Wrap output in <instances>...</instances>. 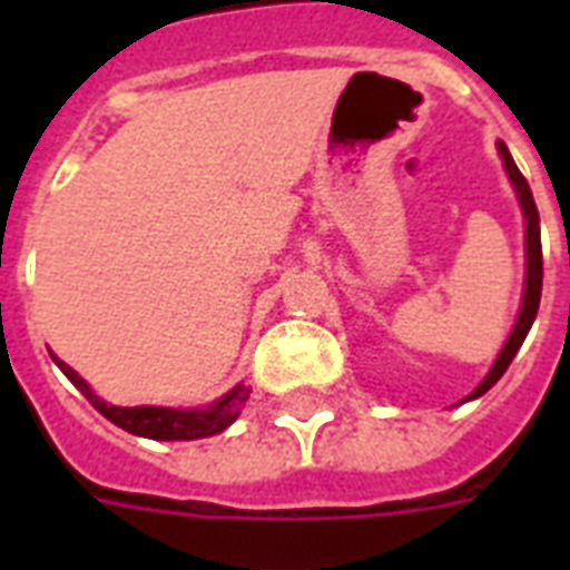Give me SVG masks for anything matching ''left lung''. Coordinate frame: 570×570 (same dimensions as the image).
I'll return each mask as SVG.
<instances>
[{
    "label": "left lung",
    "instance_id": "1",
    "mask_svg": "<svg viewBox=\"0 0 570 570\" xmlns=\"http://www.w3.org/2000/svg\"><path fill=\"white\" fill-rule=\"evenodd\" d=\"M497 150H500V159H503L505 177L512 183L514 195H518V204H521L523 213V245H527V277H523V298H521V313H518V320H514V328L505 340V346L500 348V355L491 364L488 375L476 384L473 393L461 399V402H470V399H479L482 393L494 387L497 381L503 379V373L512 364V357L518 355V348L523 346V340L530 334L532 322H535V313H539V302H541V275H544V263H541V230H539V209H535V200H532L530 183L523 180V174L518 171V165H514L512 154H509V147L503 141H497ZM459 402V405H461Z\"/></svg>",
    "mask_w": 570,
    "mask_h": 570
}]
</instances>
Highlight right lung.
I'll return each mask as SVG.
<instances>
[{
  "label": "right lung",
  "instance_id": "obj_1",
  "mask_svg": "<svg viewBox=\"0 0 570 570\" xmlns=\"http://www.w3.org/2000/svg\"><path fill=\"white\" fill-rule=\"evenodd\" d=\"M56 366L67 379L73 381V387L100 411L106 420L120 425L124 432L138 434V438H150V441H197V438H213L222 434L230 423H236L242 405L248 402L250 387L236 384L227 390L222 399H215L213 405L206 407H159V405H136V407H120L109 405L106 399H100L91 390V384L76 373L73 366H67L61 357L52 355Z\"/></svg>",
  "mask_w": 570,
  "mask_h": 570
}]
</instances>
